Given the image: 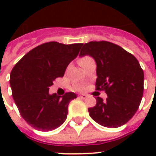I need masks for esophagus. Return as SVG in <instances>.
Returning a JSON list of instances; mask_svg holds the SVG:
<instances>
[{"mask_svg":"<svg viewBox=\"0 0 156 156\" xmlns=\"http://www.w3.org/2000/svg\"><path fill=\"white\" fill-rule=\"evenodd\" d=\"M79 96H80V97L82 98V99H83V100L87 97V95H85V94H82V95H79Z\"/></svg>","mask_w":156,"mask_h":156,"instance_id":"obj_1","label":"esophagus"}]
</instances>
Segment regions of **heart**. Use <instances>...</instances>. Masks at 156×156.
I'll return each instance as SVG.
<instances>
[{
	"label": "heart",
	"mask_w": 156,
	"mask_h": 156,
	"mask_svg": "<svg viewBox=\"0 0 156 156\" xmlns=\"http://www.w3.org/2000/svg\"><path fill=\"white\" fill-rule=\"evenodd\" d=\"M91 60H92V59L90 58V57H89V56H83V57H82V58L79 59L78 62H79V65H80V66H82V65H83V64L87 63V62L91 61Z\"/></svg>",
	"instance_id": "heart-1"
}]
</instances>
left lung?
<instances>
[{"label": "left lung", "mask_w": 156, "mask_h": 156, "mask_svg": "<svg viewBox=\"0 0 156 156\" xmlns=\"http://www.w3.org/2000/svg\"><path fill=\"white\" fill-rule=\"evenodd\" d=\"M95 61L96 89L104 90L106 100L97 97L88 108L91 118L104 127L116 128L127 123L136 113L143 95L144 73L135 56L112 43L89 42L79 56Z\"/></svg>", "instance_id": "obj_1"}]
</instances>
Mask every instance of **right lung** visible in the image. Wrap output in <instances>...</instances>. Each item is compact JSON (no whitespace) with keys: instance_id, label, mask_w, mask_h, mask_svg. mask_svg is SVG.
Instances as JSON below:
<instances>
[{"instance_id":"right-lung-1","label":"right lung","mask_w":156,"mask_h":156,"mask_svg":"<svg viewBox=\"0 0 156 156\" xmlns=\"http://www.w3.org/2000/svg\"><path fill=\"white\" fill-rule=\"evenodd\" d=\"M83 44H43L27 52L10 73L12 95L21 116L35 129L50 131L66 121L68 106L77 98L49 94L54 80L63 77L69 64L78 56Z\"/></svg>"}]
</instances>
